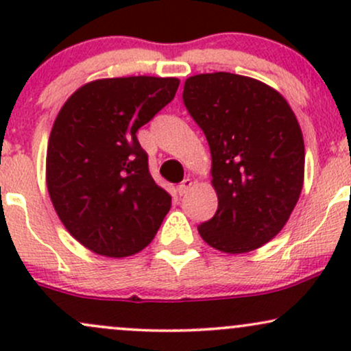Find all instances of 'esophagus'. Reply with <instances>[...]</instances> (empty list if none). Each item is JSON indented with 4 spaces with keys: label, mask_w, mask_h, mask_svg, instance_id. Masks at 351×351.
Returning a JSON list of instances; mask_svg holds the SVG:
<instances>
[{
    "label": "esophagus",
    "mask_w": 351,
    "mask_h": 351,
    "mask_svg": "<svg viewBox=\"0 0 351 351\" xmlns=\"http://www.w3.org/2000/svg\"><path fill=\"white\" fill-rule=\"evenodd\" d=\"M191 186H193V180H189V178L183 180V181H181V183L178 184V195H180V196L186 195L188 189L191 188Z\"/></svg>",
    "instance_id": "34e87169"
}]
</instances>
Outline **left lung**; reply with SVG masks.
<instances>
[{
    "mask_svg": "<svg viewBox=\"0 0 351 351\" xmlns=\"http://www.w3.org/2000/svg\"><path fill=\"white\" fill-rule=\"evenodd\" d=\"M183 100L206 135L217 211L199 224L204 243L244 254L274 239L304 186L305 147L297 117L261 80L213 72L186 79Z\"/></svg>",
    "mask_w": 351,
    "mask_h": 351,
    "instance_id": "1",
    "label": "left lung"
}]
</instances>
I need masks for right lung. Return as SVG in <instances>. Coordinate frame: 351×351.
I'll return each mask as SVG.
<instances>
[{
	"mask_svg": "<svg viewBox=\"0 0 351 351\" xmlns=\"http://www.w3.org/2000/svg\"><path fill=\"white\" fill-rule=\"evenodd\" d=\"M178 86L176 77L97 79L60 107L47 142L46 184L59 219L88 251L134 256L170 211L171 196L153 181L136 132Z\"/></svg>",
	"mask_w": 351,
	"mask_h": 351,
	"instance_id": "obj_1",
	"label": "right lung"
}]
</instances>
